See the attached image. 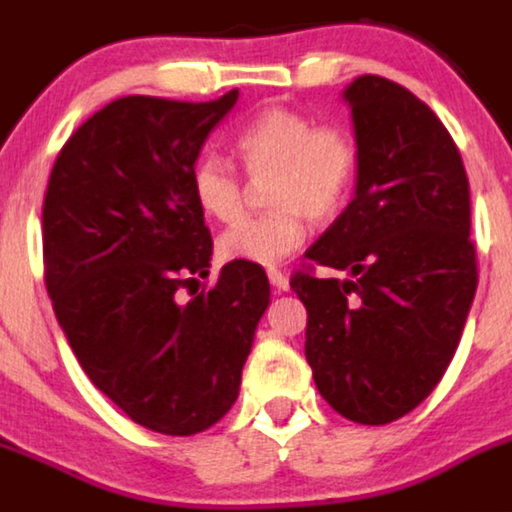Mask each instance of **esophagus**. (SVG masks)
Wrapping results in <instances>:
<instances>
[{
	"label": "esophagus",
	"mask_w": 512,
	"mask_h": 512,
	"mask_svg": "<svg viewBox=\"0 0 512 512\" xmlns=\"http://www.w3.org/2000/svg\"><path fill=\"white\" fill-rule=\"evenodd\" d=\"M268 281L273 283V289H278V291H286V289H289V278L283 276L281 270H276V268H270V270H268Z\"/></svg>",
	"instance_id": "1"
}]
</instances>
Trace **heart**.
<instances>
[{
  "mask_svg": "<svg viewBox=\"0 0 512 512\" xmlns=\"http://www.w3.org/2000/svg\"><path fill=\"white\" fill-rule=\"evenodd\" d=\"M234 150L249 179L265 184L268 213L236 221L218 236L226 263L278 265L307 236V218L330 223L351 200L359 176V143L343 124H317L291 106H265L234 135ZM190 190L197 208L213 221L242 216V174L226 158L205 153L192 166Z\"/></svg>",
  "mask_w": 512,
  "mask_h": 512,
  "instance_id": "1",
  "label": "heart"
}]
</instances>
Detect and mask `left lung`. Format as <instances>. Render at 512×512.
<instances>
[{
	"mask_svg": "<svg viewBox=\"0 0 512 512\" xmlns=\"http://www.w3.org/2000/svg\"><path fill=\"white\" fill-rule=\"evenodd\" d=\"M359 143L356 195L296 270L304 354L320 395L356 424L414 411L442 380L476 294L463 158L427 103L388 77L346 88Z\"/></svg>",
	"mask_w": 512,
	"mask_h": 512,
	"instance_id": "obj_1",
	"label": "left lung"
}]
</instances>
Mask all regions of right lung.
Masks as SVG:
<instances>
[{"instance_id": "right-lung-1", "label": "right lung", "mask_w": 512, "mask_h": 512, "mask_svg": "<svg viewBox=\"0 0 512 512\" xmlns=\"http://www.w3.org/2000/svg\"><path fill=\"white\" fill-rule=\"evenodd\" d=\"M236 98H117L72 132L46 187L54 315L90 382L161 435H197L226 416L270 302L265 270L247 263L223 265L182 302L213 255L192 166Z\"/></svg>"}]
</instances>
